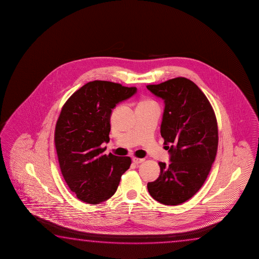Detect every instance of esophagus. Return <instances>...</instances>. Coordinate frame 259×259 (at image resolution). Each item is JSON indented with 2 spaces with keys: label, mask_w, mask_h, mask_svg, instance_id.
Here are the masks:
<instances>
[{
  "label": "esophagus",
  "mask_w": 259,
  "mask_h": 259,
  "mask_svg": "<svg viewBox=\"0 0 259 259\" xmlns=\"http://www.w3.org/2000/svg\"><path fill=\"white\" fill-rule=\"evenodd\" d=\"M132 161L135 164H141V163L144 162L145 158H132Z\"/></svg>",
  "instance_id": "1"
}]
</instances>
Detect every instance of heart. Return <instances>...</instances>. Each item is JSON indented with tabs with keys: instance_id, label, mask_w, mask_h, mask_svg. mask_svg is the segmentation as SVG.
I'll use <instances>...</instances> for the list:
<instances>
[{
	"instance_id": "b5f03b06",
	"label": "heart",
	"mask_w": 259,
	"mask_h": 259,
	"mask_svg": "<svg viewBox=\"0 0 259 259\" xmlns=\"http://www.w3.org/2000/svg\"><path fill=\"white\" fill-rule=\"evenodd\" d=\"M155 102L151 100H144V101H141V103L139 105H148V104H154Z\"/></svg>"
}]
</instances>
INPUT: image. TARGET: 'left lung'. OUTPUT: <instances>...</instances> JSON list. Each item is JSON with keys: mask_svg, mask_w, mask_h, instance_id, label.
Here are the masks:
<instances>
[{"mask_svg": "<svg viewBox=\"0 0 259 259\" xmlns=\"http://www.w3.org/2000/svg\"><path fill=\"white\" fill-rule=\"evenodd\" d=\"M147 89L165 102L160 133L170 163L158 162L160 174L148 190L163 205L177 206L200 189L215 161L219 131L215 112L206 95L183 77Z\"/></svg>", "mask_w": 259, "mask_h": 259, "instance_id": "obj_1", "label": "left lung"}]
</instances>
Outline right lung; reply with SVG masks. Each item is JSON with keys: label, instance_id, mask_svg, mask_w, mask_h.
<instances>
[{"label": "right lung", "instance_id": "obj_1", "mask_svg": "<svg viewBox=\"0 0 259 259\" xmlns=\"http://www.w3.org/2000/svg\"><path fill=\"white\" fill-rule=\"evenodd\" d=\"M137 92L136 87L106 80L83 85L66 101L58 118L54 142L62 176L81 201L100 204L114 195L130 157L103 154L110 141L111 110Z\"/></svg>", "mask_w": 259, "mask_h": 259}]
</instances>
